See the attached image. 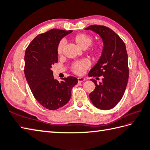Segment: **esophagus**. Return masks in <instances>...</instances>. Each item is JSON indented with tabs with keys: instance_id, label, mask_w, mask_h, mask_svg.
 <instances>
[{
	"instance_id": "1",
	"label": "esophagus",
	"mask_w": 150,
	"mask_h": 150,
	"mask_svg": "<svg viewBox=\"0 0 150 150\" xmlns=\"http://www.w3.org/2000/svg\"><path fill=\"white\" fill-rule=\"evenodd\" d=\"M85 81V79L84 77H79L78 78V82H82Z\"/></svg>"
}]
</instances>
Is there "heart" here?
Here are the masks:
<instances>
[{
	"instance_id": "1",
	"label": "heart",
	"mask_w": 150,
	"mask_h": 150,
	"mask_svg": "<svg viewBox=\"0 0 150 150\" xmlns=\"http://www.w3.org/2000/svg\"><path fill=\"white\" fill-rule=\"evenodd\" d=\"M72 39L74 41L75 43L77 44V46L81 49H86L88 46H90L88 49V52L90 55H99L101 47L98 44H93V45H91V43L93 42V37L90 35L84 33H79L73 37ZM64 46V41L60 40L57 47V52L59 55H60L62 53ZM88 66L89 63L88 61L85 60H80V61L73 63L71 65V70L75 74L81 75L83 72L84 70L86 69Z\"/></svg>"
}]
</instances>
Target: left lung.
<instances>
[{"label":"left lung","mask_w":150,"mask_h":150,"mask_svg":"<svg viewBox=\"0 0 150 150\" xmlns=\"http://www.w3.org/2000/svg\"><path fill=\"white\" fill-rule=\"evenodd\" d=\"M85 30L99 35L104 44L99 60L88 73L91 77L103 76V81L97 84L95 79H91L95 88L89 97L98 109L110 110L122 98L128 84L129 68L125 44L115 31L106 26L91 25Z\"/></svg>","instance_id":"1"}]
</instances>
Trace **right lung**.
I'll return each instance as SVG.
<instances>
[{"instance_id": "right-lung-1", "label": "right lung", "mask_w": 150, "mask_h": 150, "mask_svg": "<svg viewBox=\"0 0 150 150\" xmlns=\"http://www.w3.org/2000/svg\"><path fill=\"white\" fill-rule=\"evenodd\" d=\"M71 32L52 29L38 35L25 52V77L35 98L47 110H57L68 103L71 88L78 82L77 79L71 76L59 82L54 79L51 70L52 65L58 62L57 45Z\"/></svg>"}]
</instances>
